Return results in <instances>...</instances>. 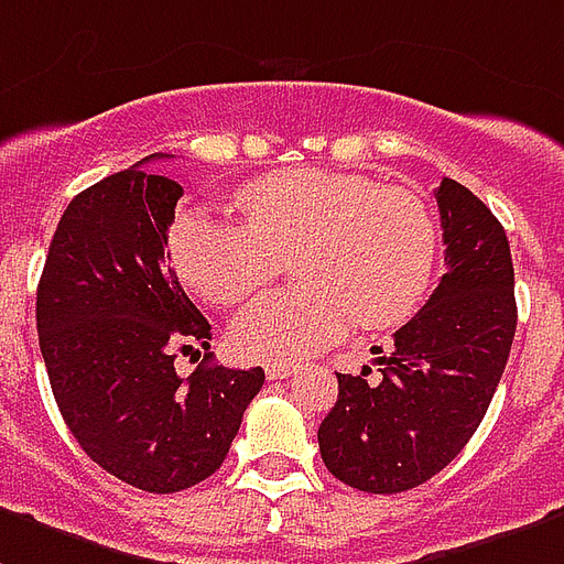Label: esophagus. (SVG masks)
<instances>
[{
	"mask_svg": "<svg viewBox=\"0 0 564 564\" xmlns=\"http://www.w3.org/2000/svg\"><path fill=\"white\" fill-rule=\"evenodd\" d=\"M299 370L295 365H290V361H269L265 365V377L269 379H290Z\"/></svg>",
	"mask_w": 564,
	"mask_h": 564,
	"instance_id": "1",
	"label": "esophagus"
}]
</instances>
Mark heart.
Returning a JSON list of instances; mask_svg holds the SVG:
<instances>
[{"mask_svg":"<svg viewBox=\"0 0 564 564\" xmlns=\"http://www.w3.org/2000/svg\"><path fill=\"white\" fill-rule=\"evenodd\" d=\"M245 224L187 212L170 232L178 278L212 304H239L295 257L302 286L260 295L232 325L239 352L295 361L356 323L391 328L421 304L436 262V224L410 187L340 170H278L236 194Z\"/></svg>","mask_w":564,"mask_h":564,"instance_id":"obj_1","label":"heart"}]
</instances>
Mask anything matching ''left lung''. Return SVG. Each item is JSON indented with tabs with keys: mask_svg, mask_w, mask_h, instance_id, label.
Here are the masks:
<instances>
[{
	"mask_svg": "<svg viewBox=\"0 0 564 564\" xmlns=\"http://www.w3.org/2000/svg\"><path fill=\"white\" fill-rule=\"evenodd\" d=\"M445 274L377 352V377L337 373L319 424L328 473L365 494H403L463 452L502 379L517 328L514 265L502 224L469 187H436Z\"/></svg>",
	"mask_w": 564,
	"mask_h": 564,
	"instance_id": "8db88e82",
	"label": "left lung"
}]
</instances>
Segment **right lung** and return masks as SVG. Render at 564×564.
<instances>
[{
	"label": "right lung",
	"instance_id": "1",
	"mask_svg": "<svg viewBox=\"0 0 564 564\" xmlns=\"http://www.w3.org/2000/svg\"><path fill=\"white\" fill-rule=\"evenodd\" d=\"M70 199L37 283V344L62 419L101 469L145 494H178L220 469L262 367L176 356L208 346L212 325L164 262L182 185L143 164Z\"/></svg>",
	"mask_w": 564,
	"mask_h": 564
}]
</instances>
